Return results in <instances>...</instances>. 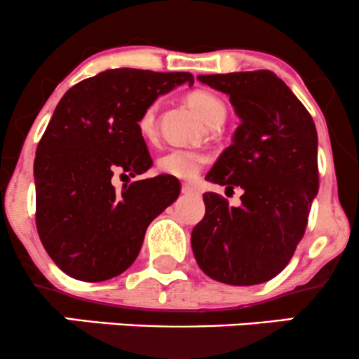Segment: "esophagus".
<instances>
[{
    "mask_svg": "<svg viewBox=\"0 0 359 359\" xmlns=\"http://www.w3.org/2000/svg\"><path fill=\"white\" fill-rule=\"evenodd\" d=\"M182 194L194 196V194H198V189H196L194 186H191V184H184V186H182Z\"/></svg>",
    "mask_w": 359,
    "mask_h": 359,
    "instance_id": "obj_1",
    "label": "esophagus"
}]
</instances>
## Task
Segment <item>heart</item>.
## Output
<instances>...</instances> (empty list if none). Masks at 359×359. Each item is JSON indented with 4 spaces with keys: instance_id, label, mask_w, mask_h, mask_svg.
<instances>
[{
    "instance_id": "obj_1",
    "label": "heart",
    "mask_w": 359,
    "mask_h": 359,
    "mask_svg": "<svg viewBox=\"0 0 359 359\" xmlns=\"http://www.w3.org/2000/svg\"><path fill=\"white\" fill-rule=\"evenodd\" d=\"M189 104L199 113L206 123H211L215 118L225 116V107L217 96L206 93V90H194L189 94ZM156 104H149L144 111L141 113L137 120V129L141 135L144 137H151L154 134V127H156ZM203 163H205V156L198 151L175 148L170 149L165 154H161L158 160V170L163 175L175 177V179L191 180L201 170Z\"/></svg>"
}]
</instances>
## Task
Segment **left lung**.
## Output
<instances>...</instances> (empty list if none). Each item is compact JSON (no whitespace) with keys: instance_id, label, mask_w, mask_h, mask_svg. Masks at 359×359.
<instances>
[{"instance_id":"left-lung-1","label":"left lung","mask_w":359,"mask_h":359,"mask_svg":"<svg viewBox=\"0 0 359 359\" xmlns=\"http://www.w3.org/2000/svg\"><path fill=\"white\" fill-rule=\"evenodd\" d=\"M230 96L241 126L206 180L233 189V208L205 192V218L192 229L199 269L229 285H256L287 266L318 192L316 127L285 82L270 70L199 75Z\"/></svg>"}]
</instances>
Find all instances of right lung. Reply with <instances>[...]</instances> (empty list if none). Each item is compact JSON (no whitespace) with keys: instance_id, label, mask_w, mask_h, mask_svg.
Masks as SVG:
<instances>
[{"instance_id":"1","label":"right lung","mask_w":359,"mask_h":359,"mask_svg":"<svg viewBox=\"0 0 359 359\" xmlns=\"http://www.w3.org/2000/svg\"><path fill=\"white\" fill-rule=\"evenodd\" d=\"M194 77L187 72L115 69L65 93L37 144L34 160L36 225L60 270L84 282L126 271L146 229L180 194L175 177L135 180L116 191L113 177L151 168L141 113L158 96Z\"/></svg>"}]
</instances>
